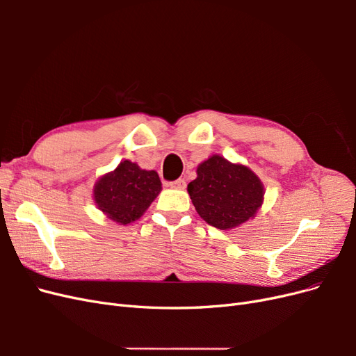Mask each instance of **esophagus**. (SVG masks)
I'll return each mask as SVG.
<instances>
[{"label":"esophagus","instance_id":"esophagus-1","mask_svg":"<svg viewBox=\"0 0 356 356\" xmlns=\"http://www.w3.org/2000/svg\"><path fill=\"white\" fill-rule=\"evenodd\" d=\"M169 187H170V188H177V190H184V188H186V181L182 179V178L175 179V181L169 182Z\"/></svg>","mask_w":356,"mask_h":356}]
</instances>
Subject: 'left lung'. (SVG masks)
Returning <instances> with one entry per match:
<instances>
[{
    "label": "left lung",
    "instance_id": "left-lung-1",
    "mask_svg": "<svg viewBox=\"0 0 356 356\" xmlns=\"http://www.w3.org/2000/svg\"><path fill=\"white\" fill-rule=\"evenodd\" d=\"M188 195L200 217L212 227L227 230L252 218L261 207L264 188L254 172L212 156L197 168Z\"/></svg>",
    "mask_w": 356,
    "mask_h": 356
}]
</instances>
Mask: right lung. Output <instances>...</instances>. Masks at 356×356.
I'll use <instances>...</instances> for the list:
<instances>
[{
  "instance_id": "obj_1",
  "label": "right lung",
  "mask_w": 356,
  "mask_h": 356,
  "mask_svg": "<svg viewBox=\"0 0 356 356\" xmlns=\"http://www.w3.org/2000/svg\"><path fill=\"white\" fill-rule=\"evenodd\" d=\"M160 190L161 182L156 170H144L124 160L96 182L93 197L106 217L129 224L143 217Z\"/></svg>"
}]
</instances>
